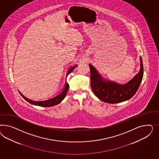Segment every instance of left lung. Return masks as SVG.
<instances>
[{
    "mask_svg": "<svg viewBox=\"0 0 159 159\" xmlns=\"http://www.w3.org/2000/svg\"><path fill=\"white\" fill-rule=\"evenodd\" d=\"M140 69L132 80L125 84H120L103 79L96 69L89 64L91 87L93 93L99 99L110 104H116L129 100L138 91L143 76V66L140 57Z\"/></svg>",
    "mask_w": 159,
    "mask_h": 159,
    "instance_id": "1",
    "label": "left lung"
}]
</instances>
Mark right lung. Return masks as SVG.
<instances>
[{"instance_id":"obj_1","label":"right lung","mask_w":159,"mask_h":159,"mask_svg":"<svg viewBox=\"0 0 159 159\" xmlns=\"http://www.w3.org/2000/svg\"><path fill=\"white\" fill-rule=\"evenodd\" d=\"M77 65H76L75 66H73L72 67H70L69 70L67 71V75H66V77L67 76V75L72 72L73 71V70L75 68V67L77 66ZM69 90V84L67 83V82H66V83L64 86L63 87V89L62 90V91L59 94L57 95L56 96L53 97V98H50V99H48L47 100H44V101H33V100H31L30 99H29L28 98L25 97L23 96L20 92H19L21 96L23 97L25 99V100L27 101L30 102V104H33L35 106H40V107H52V106H55V105H57L58 104H59L61 101H62L64 99V98L66 96V94H67V91Z\"/></svg>"}]
</instances>
